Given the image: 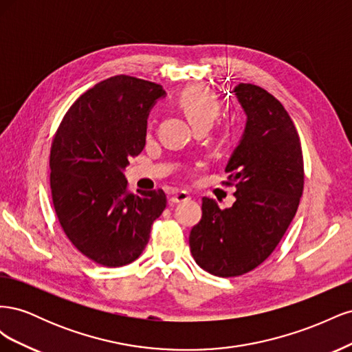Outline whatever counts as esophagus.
Here are the masks:
<instances>
[{"label":"esophagus","instance_id":"34e87169","mask_svg":"<svg viewBox=\"0 0 352 352\" xmlns=\"http://www.w3.org/2000/svg\"><path fill=\"white\" fill-rule=\"evenodd\" d=\"M189 198H190L189 194L185 192V190H175V192H172V195H170L168 202L170 204H177V202L188 201Z\"/></svg>","mask_w":352,"mask_h":352}]
</instances>
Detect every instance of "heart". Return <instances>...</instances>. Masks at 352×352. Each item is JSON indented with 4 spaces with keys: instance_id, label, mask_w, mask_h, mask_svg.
<instances>
[{
    "instance_id": "b5f03b06",
    "label": "heart",
    "mask_w": 352,
    "mask_h": 352,
    "mask_svg": "<svg viewBox=\"0 0 352 352\" xmlns=\"http://www.w3.org/2000/svg\"><path fill=\"white\" fill-rule=\"evenodd\" d=\"M177 104L195 127L201 124L211 126L221 111L219 100L208 89L201 87L184 89L179 95Z\"/></svg>"
}]
</instances>
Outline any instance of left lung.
Instances as JSON below:
<instances>
[{
	"mask_svg": "<svg viewBox=\"0 0 352 352\" xmlns=\"http://www.w3.org/2000/svg\"><path fill=\"white\" fill-rule=\"evenodd\" d=\"M247 114L242 140L226 166L236 201L220 210L202 198V217L190 229L195 263L220 278H235L269 258L289 228L304 190L301 141L279 100L251 83L233 89Z\"/></svg>",
	"mask_w": 352,
	"mask_h": 352,
	"instance_id": "obj_1",
	"label": "left lung"
}]
</instances>
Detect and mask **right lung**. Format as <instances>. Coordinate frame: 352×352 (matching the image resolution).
<instances>
[{"instance_id":"right-lung-1","label":"right lung","mask_w":352,"mask_h":352,"mask_svg":"<svg viewBox=\"0 0 352 352\" xmlns=\"http://www.w3.org/2000/svg\"><path fill=\"white\" fill-rule=\"evenodd\" d=\"M162 85L119 74L73 102L52 138L50 186L60 226L85 257L122 267L145 250L166 208L163 189L132 194L123 170L145 146Z\"/></svg>"}]
</instances>
